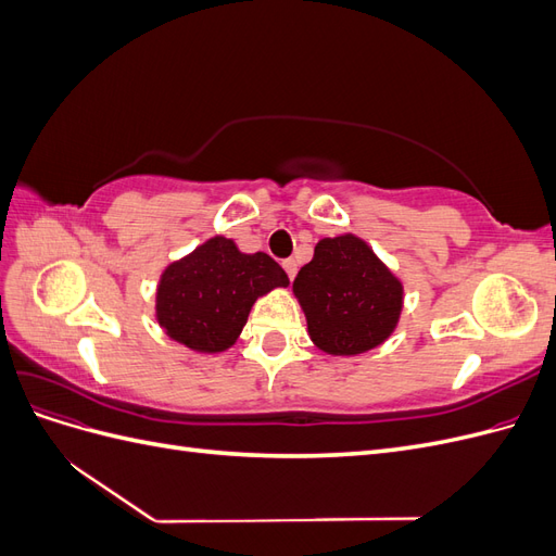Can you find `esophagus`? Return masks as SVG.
<instances>
[{
  "instance_id": "1",
  "label": "esophagus",
  "mask_w": 556,
  "mask_h": 556,
  "mask_svg": "<svg viewBox=\"0 0 556 556\" xmlns=\"http://www.w3.org/2000/svg\"><path fill=\"white\" fill-rule=\"evenodd\" d=\"M282 268H285V274L290 276V280H294V276H296V262L294 260H285Z\"/></svg>"
}]
</instances>
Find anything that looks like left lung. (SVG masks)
Here are the masks:
<instances>
[{
  "mask_svg": "<svg viewBox=\"0 0 556 556\" xmlns=\"http://www.w3.org/2000/svg\"><path fill=\"white\" fill-rule=\"evenodd\" d=\"M311 341L327 355H362L390 339L403 308V285L355 233L323 239L294 278Z\"/></svg>",
  "mask_w": 556,
  "mask_h": 556,
  "instance_id": "left-lung-1",
  "label": "left lung"
}]
</instances>
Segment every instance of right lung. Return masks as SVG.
<instances>
[{
    "label": "right lung",
    "instance_id": "1",
    "mask_svg": "<svg viewBox=\"0 0 556 556\" xmlns=\"http://www.w3.org/2000/svg\"><path fill=\"white\" fill-rule=\"evenodd\" d=\"M288 285L266 252L245 255L231 239L213 237L164 268L155 317L176 343L213 355L237 343L260 296Z\"/></svg>",
    "mask_w": 556,
    "mask_h": 556
}]
</instances>
